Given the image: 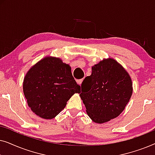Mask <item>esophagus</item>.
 <instances>
[{
  "label": "esophagus",
  "instance_id": "34e87169",
  "mask_svg": "<svg viewBox=\"0 0 155 155\" xmlns=\"http://www.w3.org/2000/svg\"><path fill=\"white\" fill-rule=\"evenodd\" d=\"M82 81H83V79H80V80H78L77 82H78V84H79V85H81Z\"/></svg>",
  "mask_w": 155,
  "mask_h": 155
}]
</instances>
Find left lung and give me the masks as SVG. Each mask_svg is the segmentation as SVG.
I'll return each instance as SVG.
<instances>
[{"label": "left lung", "instance_id": "left-lung-1", "mask_svg": "<svg viewBox=\"0 0 155 155\" xmlns=\"http://www.w3.org/2000/svg\"><path fill=\"white\" fill-rule=\"evenodd\" d=\"M130 77L117 61L105 59L92 68L84 78L80 93L87 115L103 124L120 115L133 92Z\"/></svg>", "mask_w": 155, "mask_h": 155}]
</instances>
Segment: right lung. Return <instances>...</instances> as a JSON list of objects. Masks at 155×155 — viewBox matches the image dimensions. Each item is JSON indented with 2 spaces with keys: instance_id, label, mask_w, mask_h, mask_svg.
<instances>
[{
  "instance_id": "right-lung-1",
  "label": "right lung",
  "mask_w": 155,
  "mask_h": 155,
  "mask_svg": "<svg viewBox=\"0 0 155 155\" xmlns=\"http://www.w3.org/2000/svg\"><path fill=\"white\" fill-rule=\"evenodd\" d=\"M23 92L31 110L39 117L51 119L80 92L68 65L58 58L46 57L31 67L23 82Z\"/></svg>"
}]
</instances>
